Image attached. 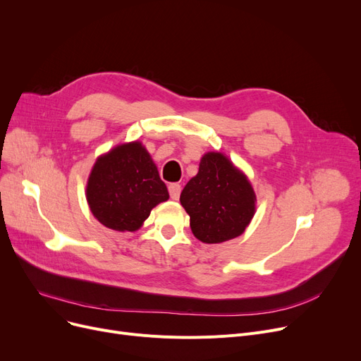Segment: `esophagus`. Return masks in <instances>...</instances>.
I'll list each match as a JSON object with an SVG mask.
<instances>
[{"label": "esophagus", "mask_w": 361, "mask_h": 361, "mask_svg": "<svg viewBox=\"0 0 361 361\" xmlns=\"http://www.w3.org/2000/svg\"><path fill=\"white\" fill-rule=\"evenodd\" d=\"M168 190H169V196L173 200H178L180 193H181V185L178 183H171L168 185Z\"/></svg>", "instance_id": "34e87169"}]
</instances>
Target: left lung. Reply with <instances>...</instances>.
<instances>
[{"label": "left lung", "mask_w": 361, "mask_h": 361, "mask_svg": "<svg viewBox=\"0 0 361 361\" xmlns=\"http://www.w3.org/2000/svg\"><path fill=\"white\" fill-rule=\"evenodd\" d=\"M180 202L197 240L216 244L244 233L256 211L250 181L219 152H207L199 173L183 188Z\"/></svg>", "instance_id": "left-lung-1"}]
</instances>
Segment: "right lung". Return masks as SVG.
<instances>
[{
    "label": "right lung",
    "mask_w": 361,
    "mask_h": 361,
    "mask_svg": "<svg viewBox=\"0 0 361 361\" xmlns=\"http://www.w3.org/2000/svg\"><path fill=\"white\" fill-rule=\"evenodd\" d=\"M169 195L140 142L118 145L94 162L86 185L93 216L106 228L136 231Z\"/></svg>",
    "instance_id": "obj_1"
}]
</instances>
